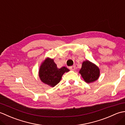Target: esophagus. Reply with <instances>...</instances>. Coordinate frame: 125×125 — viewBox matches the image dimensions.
<instances>
[{
  "instance_id": "34e87169",
  "label": "esophagus",
  "mask_w": 125,
  "mask_h": 125,
  "mask_svg": "<svg viewBox=\"0 0 125 125\" xmlns=\"http://www.w3.org/2000/svg\"><path fill=\"white\" fill-rule=\"evenodd\" d=\"M69 69L71 70H75L76 69V66L75 65L71 66V67H69Z\"/></svg>"
}]
</instances>
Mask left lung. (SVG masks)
Masks as SVG:
<instances>
[{"label":"left lung","mask_w":125,"mask_h":125,"mask_svg":"<svg viewBox=\"0 0 125 125\" xmlns=\"http://www.w3.org/2000/svg\"><path fill=\"white\" fill-rule=\"evenodd\" d=\"M79 73L87 83H92L99 78L100 70L98 67L89 60L84 61Z\"/></svg>","instance_id":"8db88e82"}]
</instances>
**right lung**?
I'll return each mask as SVG.
<instances>
[{
	"label": "right lung",
	"mask_w": 125,
	"mask_h": 125,
	"mask_svg": "<svg viewBox=\"0 0 125 125\" xmlns=\"http://www.w3.org/2000/svg\"><path fill=\"white\" fill-rule=\"evenodd\" d=\"M69 71L65 67L58 68L54 60L47 57L41 63L39 70V76L43 83L54 87L60 82L63 74Z\"/></svg>",
	"instance_id": "right-lung-1"
}]
</instances>
